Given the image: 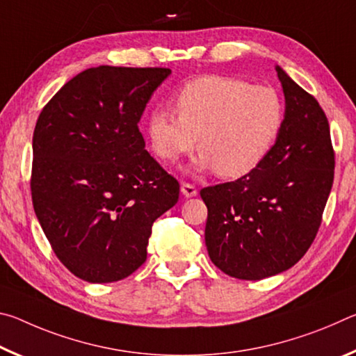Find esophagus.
Returning <instances> with one entry per match:
<instances>
[{"instance_id":"34e87169","label":"esophagus","mask_w":356,"mask_h":356,"mask_svg":"<svg viewBox=\"0 0 356 356\" xmlns=\"http://www.w3.org/2000/svg\"><path fill=\"white\" fill-rule=\"evenodd\" d=\"M180 191H182V195L185 197H193L197 195V190L196 186L193 184H188V182H182V186H180Z\"/></svg>"}]
</instances>
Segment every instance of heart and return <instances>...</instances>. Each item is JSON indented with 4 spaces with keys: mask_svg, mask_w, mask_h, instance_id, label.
Instances as JSON below:
<instances>
[{
    "mask_svg": "<svg viewBox=\"0 0 356 356\" xmlns=\"http://www.w3.org/2000/svg\"><path fill=\"white\" fill-rule=\"evenodd\" d=\"M176 114L155 111L147 120L152 152L166 163L200 146L197 170L220 177L246 176L262 163L284 127L286 105L270 86L242 78L206 75L186 83L174 99Z\"/></svg>",
    "mask_w": 356,
    "mask_h": 356,
    "instance_id": "obj_1",
    "label": "heart"
}]
</instances>
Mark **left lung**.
I'll return each instance as SVG.
<instances>
[{
  "label": "left lung",
  "instance_id": "8db88e82",
  "mask_svg": "<svg viewBox=\"0 0 356 356\" xmlns=\"http://www.w3.org/2000/svg\"><path fill=\"white\" fill-rule=\"evenodd\" d=\"M284 127L254 171L206 186V246L221 272L264 280L286 272L314 242L334 179L328 119L280 65Z\"/></svg>",
  "mask_w": 356,
  "mask_h": 356
}]
</instances>
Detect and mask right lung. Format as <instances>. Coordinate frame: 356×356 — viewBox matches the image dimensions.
Segmentation results:
<instances>
[{
    "instance_id": "obj_1",
    "label": "right lung",
    "mask_w": 356,
    "mask_h": 356,
    "mask_svg": "<svg viewBox=\"0 0 356 356\" xmlns=\"http://www.w3.org/2000/svg\"><path fill=\"white\" fill-rule=\"evenodd\" d=\"M170 74L165 67H91L39 114L34 212L56 257L80 280L114 282L140 268L154 221L179 200V182L144 149L138 129Z\"/></svg>"
}]
</instances>
